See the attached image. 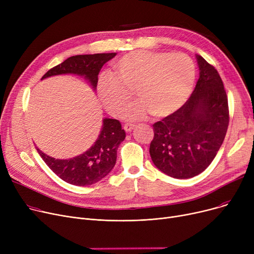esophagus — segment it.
Wrapping results in <instances>:
<instances>
[{
    "label": "esophagus",
    "mask_w": 254,
    "mask_h": 254,
    "mask_svg": "<svg viewBox=\"0 0 254 254\" xmlns=\"http://www.w3.org/2000/svg\"><path fill=\"white\" fill-rule=\"evenodd\" d=\"M134 127H135V125H132V124H126V125L124 126V128H125L127 131H130Z\"/></svg>",
    "instance_id": "1"
}]
</instances>
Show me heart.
Masks as SVG:
<instances>
[{
    "label": "heart",
    "mask_w": 254,
    "mask_h": 254,
    "mask_svg": "<svg viewBox=\"0 0 254 254\" xmlns=\"http://www.w3.org/2000/svg\"><path fill=\"white\" fill-rule=\"evenodd\" d=\"M113 69L114 75L100 77L98 96L106 110L117 116L135 90L139 100L124 113L130 120L176 112L189 100L195 80L194 63L184 53L132 51L118 59Z\"/></svg>",
    "instance_id": "heart-1"
}]
</instances>
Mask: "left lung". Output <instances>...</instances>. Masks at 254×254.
<instances>
[{
  "mask_svg": "<svg viewBox=\"0 0 254 254\" xmlns=\"http://www.w3.org/2000/svg\"><path fill=\"white\" fill-rule=\"evenodd\" d=\"M199 77L190 98L176 112L153 125L149 153L168 176L201 174L216 156L228 130V96L217 70L196 56Z\"/></svg>",
  "mask_w": 254,
  "mask_h": 254,
  "instance_id": "1",
  "label": "left lung"
}]
</instances>
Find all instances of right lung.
<instances>
[{"label":"right lung","mask_w":254,"mask_h":254,"mask_svg":"<svg viewBox=\"0 0 254 254\" xmlns=\"http://www.w3.org/2000/svg\"><path fill=\"white\" fill-rule=\"evenodd\" d=\"M115 56L116 53L113 52L71 57L53 66L42 79L62 74H76L83 76L96 89L102 66ZM125 138L126 131L122 128L119 120L105 118L97 141L82 154L69 159H57L38 148L37 150L45 164L61 179L73 185L86 186L99 182L111 172L116 163L117 148Z\"/></svg>","instance_id":"1"}]
</instances>
